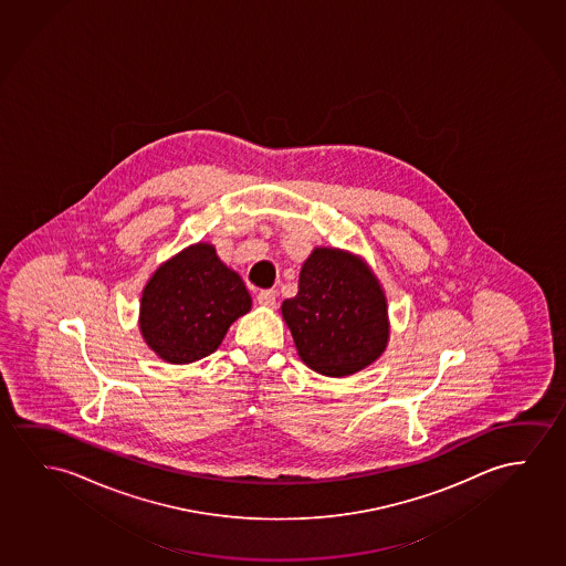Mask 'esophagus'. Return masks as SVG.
<instances>
[{
  "instance_id": "34e87169",
  "label": "esophagus",
  "mask_w": 566,
  "mask_h": 566,
  "mask_svg": "<svg viewBox=\"0 0 566 566\" xmlns=\"http://www.w3.org/2000/svg\"><path fill=\"white\" fill-rule=\"evenodd\" d=\"M256 302L262 307H276V290H261L256 294Z\"/></svg>"
}]
</instances>
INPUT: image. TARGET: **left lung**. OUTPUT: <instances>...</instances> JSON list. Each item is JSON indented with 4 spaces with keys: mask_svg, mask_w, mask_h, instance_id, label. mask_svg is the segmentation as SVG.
I'll return each instance as SVG.
<instances>
[{
    "mask_svg": "<svg viewBox=\"0 0 566 566\" xmlns=\"http://www.w3.org/2000/svg\"><path fill=\"white\" fill-rule=\"evenodd\" d=\"M282 315L295 348L323 376L356 374L386 350V295L368 266L336 249H315L300 272V292Z\"/></svg>",
    "mask_w": 566,
    "mask_h": 566,
    "instance_id": "8db88e82",
    "label": "left lung"
}]
</instances>
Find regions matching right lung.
<instances>
[{"label": "right lung", "mask_w": 566, "mask_h": 566, "mask_svg": "<svg viewBox=\"0 0 566 566\" xmlns=\"http://www.w3.org/2000/svg\"><path fill=\"white\" fill-rule=\"evenodd\" d=\"M251 310V295L238 272L206 243L165 262L144 287L139 328L149 348L171 364L212 354L231 323Z\"/></svg>", "instance_id": "add662e5"}]
</instances>
